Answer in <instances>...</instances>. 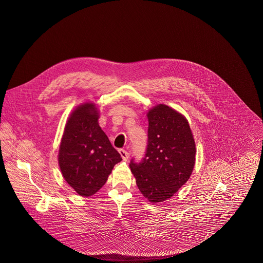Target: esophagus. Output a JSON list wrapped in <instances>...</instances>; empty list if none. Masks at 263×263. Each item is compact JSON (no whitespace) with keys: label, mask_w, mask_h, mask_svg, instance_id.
Here are the masks:
<instances>
[{"label":"esophagus","mask_w":263,"mask_h":263,"mask_svg":"<svg viewBox=\"0 0 263 263\" xmlns=\"http://www.w3.org/2000/svg\"><path fill=\"white\" fill-rule=\"evenodd\" d=\"M119 153H120V155L122 157V159H123L124 161L128 160L129 155L128 151H125V149H119Z\"/></svg>","instance_id":"obj_1"}]
</instances>
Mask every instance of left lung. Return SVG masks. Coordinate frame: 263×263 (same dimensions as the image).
I'll return each mask as SVG.
<instances>
[{
    "instance_id": "8db88e82",
    "label": "left lung",
    "mask_w": 263,
    "mask_h": 263,
    "mask_svg": "<svg viewBox=\"0 0 263 263\" xmlns=\"http://www.w3.org/2000/svg\"><path fill=\"white\" fill-rule=\"evenodd\" d=\"M148 129L145 155L130 160L136 184L148 201L170 198L190 178L196 160V144L186 118L160 104L147 112Z\"/></svg>"
}]
</instances>
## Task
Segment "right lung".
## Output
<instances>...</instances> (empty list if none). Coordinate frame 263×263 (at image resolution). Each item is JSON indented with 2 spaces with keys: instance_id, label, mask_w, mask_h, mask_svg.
I'll return each instance as SVG.
<instances>
[{
  "instance_id": "obj_1",
  "label": "right lung",
  "mask_w": 263,
  "mask_h": 263,
  "mask_svg": "<svg viewBox=\"0 0 263 263\" xmlns=\"http://www.w3.org/2000/svg\"><path fill=\"white\" fill-rule=\"evenodd\" d=\"M95 105L79 106L67 120L58 161L64 179L80 196L96 194L106 183L112 168L122 161L101 129Z\"/></svg>"
}]
</instances>
